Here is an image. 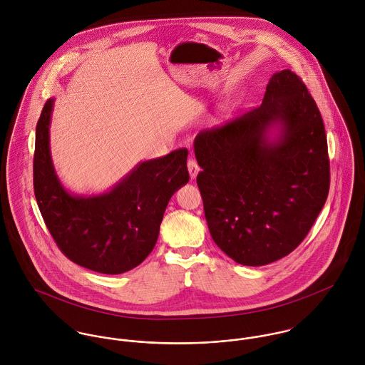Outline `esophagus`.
Masks as SVG:
<instances>
[{
    "label": "esophagus",
    "mask_w": 365,
    "mask_h": 365,
    "mask_svg": "<svg viewBox=\"0 0 365 365\" xmlns=\"http://www.w3.org/2000/svg\"><path fill=\"white\" fill-rule=\"evenodd\" d=\"M188 173H190V177H191V180H194V178H197V175H198V173H200V165H198V163H197V160L194 158V157H191L190 160H188Z\"/></svg>",
    "instance_id": "34e87169"
}]
</instances>
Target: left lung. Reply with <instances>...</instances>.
<instances>
[{"instance_id":"obj_1","label":"left lung","mask_w":365,"mask_h":365,"mask_svg":"<svg viewBox=\"0 0 365 365\" xmlns=\"http://www.w3.org/2000/svg\"><path fill=\"white\" fill-rule=\"evenodd\" d=\"M209 232L232 260L260 267L294 252L330 185L322 115L291 70L272 74L262 104L194 140Z\"/></svg>"}]
</instances>
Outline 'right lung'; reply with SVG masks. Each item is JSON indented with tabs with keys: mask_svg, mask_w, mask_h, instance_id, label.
<instances>
[{
	"mask_svg": "<svg viewBox=\"0 0 365 365\" xmlns=\"http://www.w3.org/2000/svg\"><path fill=\"white\" fill-rule=\"evenodd\" d=\"M49 98L36 125L34 188L38 207L63 255L88 269L122 274L156 246L164 210L188 182L187 149L139 163L109 191L74 195L60 182L51 156Z\"/></svg>",
	"mask_w": 365,
	"mask_h": 365,
	"instance_id": "obj_1",
	"label": "right lung"
}]
</instances>
